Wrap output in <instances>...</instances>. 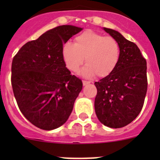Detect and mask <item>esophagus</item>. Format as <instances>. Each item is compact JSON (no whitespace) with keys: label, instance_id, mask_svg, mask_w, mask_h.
Here are the masks:
<instances>
[{"label":"esophagus","instance_id":"obj_1","mask_svg":"<svg viewBox=\"0 0 160 160\" xmlns=\"http://www.w3.org/2000/svg\"><path fill=\"white\" fill-rule=\"evenodd\" d=\"M90 82H89V81H82L83 86H87V85L90 84Z\"/></svg>","mask_w":160,"mask_h":160}]
</instances>
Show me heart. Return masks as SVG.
<instances>
[{"label":"heart","instance_id":"obj_1","mask_svg":"<svg viewBox=\"0 0 160 160\" xmlns=\"http://www.w3.org/2000/svg\"><path fill=\"white\" fill-rule=\"evenodd\" d=\"M62 58L66 67L73 72L86 62L80 71L85 77L105 78L117 67L120 59V46L112 37L87 30L75 38V44L67 42L62 46Z\"/></svg>","mask_w":160,"mask_h":160}]
</instances>
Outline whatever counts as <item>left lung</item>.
<instances>
[{
	"label": "left lung",
	"mask_w": 160,
	"mask_h": 160,
	"mask_svg": "<svg viewBox=\"0 0 160 160\" xmlns=\"http://www.w3.org/2000/svg\"><path fill=\"white\" fill-rule=\"evenodd\" d=\"M103 29L119 44L120 59L110 75L94 82L98 90L94 109L103 125L123 128L138 116L143 106L148 90L147 62L134 42L118 31Z\"/></svg>",
	"instance_id": "1"
}]
</instances>
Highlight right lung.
Masks as SVG:
<instances>
[{"mask_svg":"<svg viewBox=\"0 0 160 160\" xmlns=\"http://www.w3.org/2000/svg\"><path fill=\"white\" fill-rule=\"evenodd\" d=\"M82 28L60 25L25 44L12 62L14 97L21 112L37 128L46 131L65 123L82 89L71 75L62 53L63 44Z\"/></svg>","mask_w":160,"mask_h":160,"instance_id":"obj_1","label":"right lung"}]
</instances>
